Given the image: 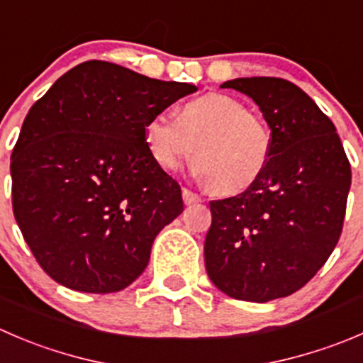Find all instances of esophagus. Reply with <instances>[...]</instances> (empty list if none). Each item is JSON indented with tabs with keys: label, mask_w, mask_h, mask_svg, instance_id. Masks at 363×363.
<instances>
[{
	"label": "esophagus",
	"mask_w": 363,
	"mask_h": 363,
	"mask_svg": "<svg viewBox=\"0 0 363 363\" xmlns=\"http://www.w3.org/2000/svg\"><path fill=\"white\" fill-rule=\"evenodd\" d=\"M182 199H184V203L186 206H191V203H196L200 202V196L195 195L193 191H189V189H182Z\"/></svg>",
	"instance_id": "esophagus-1"
}]
</instances>
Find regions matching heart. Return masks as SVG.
<instances>
[{
    "mask_svg": "<svg viewBox=\"0 0 363 363\" xmlns=\"http://www.w3.org/2000/svg\"><path fill=\"white\" fill-rule=\"evenodd\" d=\"M143 140L157 167L175 172L195 154L193 174L223 195L252 188L267 168L273 135L260 115L227 94H203L182 103L175 118L160 113L143 125Z\"/></svg>",
    "mask_w": 363,
    "mask_h": 363,
    "instance_id": "obj_1",
    "label": "heart"
}]
</instances>
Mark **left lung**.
<instances>
[{
    "label": "left lung",
    "instance_id": "left-lung-1",
    "mask_svg": "<svg viewBox=\"0 0 363 363\" xmlns=\"http://www.w3.org/2000/svg\"><path fill=\"white\" fill-rule=\"evenodd\" d=\"M221 88H234L259 106L273 152L252 188L211 202L206 269L227 296L266 303L301 289L332 255L351 167L333 122L294 83L238 77Z\"/></svg>",
    "mask_w": 363,
    "mask_h": 363
}]
</instances>
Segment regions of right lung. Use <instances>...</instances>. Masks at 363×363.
<instances>
[{"label": "right lung", "mask_w": 363, "mask_h": 363, "mask_svg": "<svg viewBox=\"0 0 363 363\" xmlns=\"http://www.w3.org/2000/svg\"><path fill=\"white\" fill-rule=\"evenodd\" d=\"M195 84L101 60L63 74L30 108L12 152L13 216L42 269L79 293L135 282L156 235L184 211L143 125Z\"/></svg>", "instance_id": "add662e5"}]
</instances>
